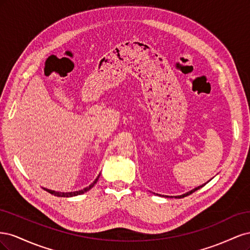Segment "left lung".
<instances>
[{
	"instance_id": "8db88e82",
	"label": "left lung",
	"mask_w": 250,
	"mask_h": 250,
	"mask_svg": "<svg viewBox=\"0 0 250 250\" xmlns=\"http://www.w3.org/2000/svg\"><path fill=\"white\" fill-rule=\"evenodd\" d=\"M210 180V179H209ZM208 180V181H209ZM206 185V184H204ZM204 185H201V186H199V187H197V188H193V190H191V191H188V192H187V193H185V194H183V195H179V196H174V197L175 198H184V197H186V196H188V195H191L192 193H194L195 191H197V190H199L200 188H202ZM165 197H169V196H165ZM171 197H173V196H171Z\"/></svg>"
}]
</instances>
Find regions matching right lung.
Instances as JSON below:
<instances>
[{
    "mask_svg": "<svg viewBox=\"0 0 250 250\" xmlns=\"http://www.w3.org/2000/svg\"><path fill=\"white\" fill-rule=\"evenodd\" d=\"M99 177H100V174L97 176V178L88 187L84 188H83V190L75 191V192H65L64 193V192H56V191H53V190H49V188H43V190H46L47 192H49L50 194L54 195V196H57V197H74V196H78V195H81V194H84L85 192L89 191L90 188H92L97 184V181H98V179H99Z\"/></svg>",
    "mask_w": 250,
    "mask_h": 250,
    "instance_id": "add662e5",
    "label": "right lung"
}]
</instances>
